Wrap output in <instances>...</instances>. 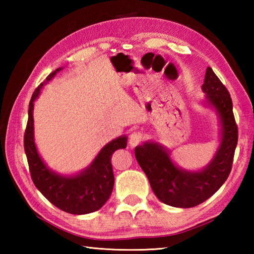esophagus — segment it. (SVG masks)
Here are the masks:
<instances>
[{
	"label": "esophagus",
	"instance_id": "obj_1",
	"mask_svg": "<svg viewBox=\"0 0 254 254\" xmlns=\"http://www.w3.org/2000/svg\"><path fill=\"white\" fill-rule=\"evenodd\" d=\"M143 139V134L141 132H133L130 137H128V143L132 147H135L137 145L142 142Z\"/></svg>",
	"mask_w": 254,
	"mask_h": 254
}]
</instances>
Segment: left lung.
Instances as JSON below:
<instances>
[{
    "label": "left lung",
    "instance_id": "left-lung-1",
    "mask_svg": "<svg viewBox=\"0 0 254 254\" xmlns=\"http://www.w3.org/2000/svg\"><path fill=\"white\" fill-rule=\"evenodd\" d=\"M202 90L206 104L220 118V144L212 161L199 171L177 167L164 146L153 142L135 147L138 165L147 176L155 195L175 207L189 208L206 201L224 185L233 167L238 143V127L233 112L229 91L210 67L206 68Z\"/></svg>",
    "mask_w": 254,
    "mask_h": 254
}]
</instances>
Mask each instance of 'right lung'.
Masks as SVG:
<instances>
[{
    "label": "right lung",
    "mask_w": 254,
    "mask_h": 254,
    "mask_svg": "<svg viewBox=\"0 0 254 254\" xmlns=\"http://www.w3.org/2000/svg\"><path fill=\"white\" fill-rule=\"evenodd\" d=\"M61 69V67L57 68L48 75L46 82H49ZM45 84L44 82L38 86L31 96L24 135V148L31 179L42 195L64 212L74 215L96 212L108 201L115 185L111 165L112 154L117 149L126 148L127 138L120 136L108 143L88 168L78 175L64 177L51 171L38 154L34 139V101Z\"/></svg>",
    "instance_id": "obj_1"
}]
</instances>
